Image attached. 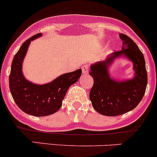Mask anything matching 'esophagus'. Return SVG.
<instances>
[{"instance_id": "34e87169", "label": "esophagus", "mask_w": 157, "mask_h": 157, "mask_svg": "<svg viewBox=\"0 0 157 157\" xmlns=\"http://www.w3.org/2000/svg\"><path fill=\"white\" fill-rule=\"evenodd\" d=\"M81 69H82V73H83V74H88L89 67H88V66H87V65L82 66Z\"/></svg>"}]
</instances>
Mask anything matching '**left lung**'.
Masks as SVG:
<instances>
[{
	"label": "left lung",
	"instance_id": "obj_1",
	"mask_svg": "<svg viewBox=\"0 0 157 157\" xmlns=\"http://www.w3.org/2000/svg\"><path fill=\"white\" fill-rule=\"evenodd\" d=\"M121 50L109 55L103 61L92 64L89 74L93 78L90 99L96 112L106 116H116L133 110L142 100L147 85V73L143 53L135 42L120 33ZM125 56L133 62L135 77L118 81L110 77L109 66L117 57Z\"/></svg>",
	"mask_w": 157,
	"mask_h": 157
}]
</instances>
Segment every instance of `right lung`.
I'll list each match as a JSON object with an SVG mask.
<instances>
[{"label": "right lung", "instance_id": "add662e5", "mask_svg": "<svg viewBox=\"0 0 157 157\" xmlns=\"http://www.w3.org/2000/svg\"><path fill=\"white\" fill-rule=\"evenodd\" d=\"M41 36L42 33H38L23 42L14 55L9 76V86L14 102L25 113L36 117L47 116L59 110L67 90L82 74V70L78 69L43 85L28 81L22 72V64L30 42Z\"/></svg>", "mask_w": 157, "mask_h": 157}]
</instances>
